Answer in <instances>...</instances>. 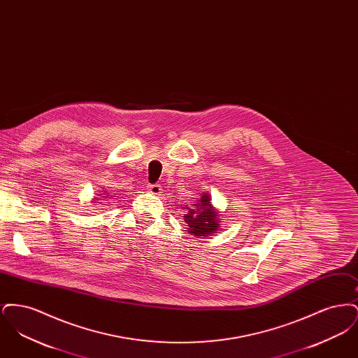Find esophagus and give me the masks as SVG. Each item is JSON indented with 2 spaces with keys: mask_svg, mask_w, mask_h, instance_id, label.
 I'll list each match as a JSON object with an SVG mask.
<instances>
[{
  "mask_svg": "<svg viewBox=\"0 0 358 358\" xmlns=\"http://www.w3.org/2000/svg\"><path fill=\"white\" fill-rule=\"evenodd\" d=\"M148 190L152 193V194H161L162 193V187L158 184H154V185H149Z\"/></svg>",
  "mask_w": 358,
  "mask_h": 358,
  "instance_id": "obj_1",
  "label": "esophagus"
}]
</instances>
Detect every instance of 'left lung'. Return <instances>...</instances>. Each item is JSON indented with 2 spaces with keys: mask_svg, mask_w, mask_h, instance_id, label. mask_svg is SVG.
<instances>
[{
  "mask_svg": "<svg viewBox=\"0 0 358 358\" xmlns=\"http://www.w3.org/2000/svg\"><path fill=\"white\" fill-rule=\"evenodd\" d=\"M194 203L196 204L187 208L184 206V209H187L184 219L187 224V232L197 238L215 234L220 227L217 219L219 213L213 209L209 194L203 193V196Z\"/></svg>",
  "mask_w": 358,
  "mask_h": 358,
  "instance_id": "1",
  "label": "left lung"
}]
</instances>
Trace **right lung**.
I'll return each mask as SVG.
<instances>
[{
	"label": "right lung",
	"mask_w": 358,
	"mask_h": 358,
	"mask_svg": "<svg viewBox=\"0 0 358 358\" xmlns=\"http://www.w3.org/2000/svg\"><path fill=\"white\" fill-rule=\"evenodd\" d=\"M103 197H104V196H103Z\"/></svg>",
	"instance_id": "obj_1"
}]
</instances>
